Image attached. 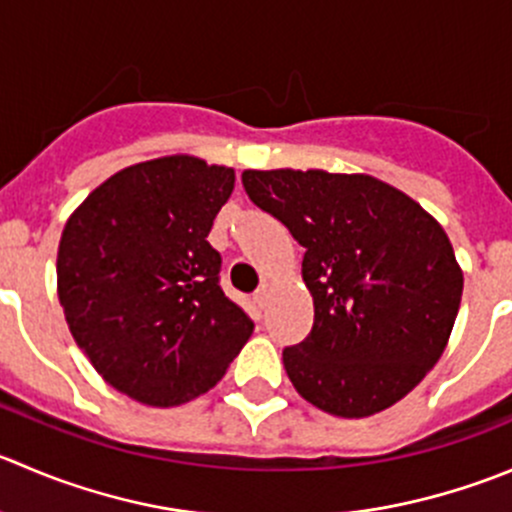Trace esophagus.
Here are the masks:
<instances>
[{
  "label": "esophagus",
  "instance_id": "obj_1",
  "mask_svg": "<svg viewBox=\"0 0 512 512\" xmlns=\"http://www.w3.org/2000/svg\"><path fill=\"white\" fill-rule=\"evenodd\" d=\"M270 297H272V287H270V285H262L260 290L255 292V302H257V307H262V310H265V307L270 305Z\"/></svg>",
  "mask_w": 512,
  "mask_h": 512
}]
</instances>
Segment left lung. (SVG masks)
<instances>
[{
  "label": "left lung",
  "instance_id": "left-lung-1",
  "mask_svg": "<svg viewBox=\"0 0 512 512\" xmlns=\"http://www.w3.org/2000/svg\"><path fill=\"white\" fill-rule=\"evenodd\" d=\"M242 187L305 247L315 320L282 362L337 418L382 413L433 370L463 297L443 225L398 187L325 170H245Z\"/></svg>",
  "mask_w": 512,
  "mask_h": 512
}]
</instances>
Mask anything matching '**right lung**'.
I'll use <instances>...</instances> for the list:
<instances>
[{"label": "right lung", "instance_id": "1", "mask_svg": "<svg viewBox=\"0 0 512 512\" xmlns=\"http://www.w3.org/2000/svg\"><path fill=\"white\" fill-rule=\"evenodd\" d=\"M232 190V167L157 157L107 177L64 225V320L104 382L137 403L205 395L255 330L217 285L220 252L207 242Z\"/></svg>", "mask_w": 512, "mask_h": 512}]
</instances>
